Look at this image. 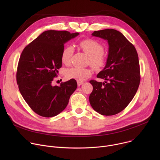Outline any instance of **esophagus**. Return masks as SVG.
Here are the masks:
<instances>
[{"label": "esophagus", "mask_w": 160, "mask_h": 160, "mask_svg": "<svg viewBox=\"0 0 160 160\" xmlns=\"http://www.w3.org/2000/svg\"><path fill=\"white\" fill-rule=\"evenodd\" d=\"M77 84H78V86H80L81 85H82V84H83V82H82L77 81Z\"/></svg>", "instance_id": "obj_1"}]
</instances>
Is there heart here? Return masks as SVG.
Returning a JSON list of instances; mask_svg holds the SVG:
<instances>
[{"mask_svg": "<svg viewBox=\"0 0 160 160\" xmlns=\"http://www.w3.org/2000/svg\"><path fill=\"white\" fill-rule=\"evenodd\" d=\"M78 46L86 54L89 56V63L96 70L102 68L106 62V57L103 52L104 48L99 42L91 38L84 39L79 42ZM74 52L73 48L68 45L62 50L61 60L65 64H70L72 62ZM92 75V70L90 68L73 67L66 71V76L69 79H75L82 82Z\"/></svg>", "mask_w": 160, "mask_h": 160, "instance_id": "1", "label": "heart"}]
</instances>
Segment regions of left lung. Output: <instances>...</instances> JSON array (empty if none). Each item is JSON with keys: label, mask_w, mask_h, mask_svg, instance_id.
<instances>
[{"label": "left lung", "mask_w": 160, "mask_h": 160, "mask_svg": "<svg viewBox=\"0 0 160 160\" xmlns=\"http://www.w3.org/2000/svg\"><path fill=\"white\" fill-rule=\"evenodd\" d=\"M92 35L106 40L109 51L106 64L97 75L106 82L90 81L93 86L90 104L102 115H116L128 105L139 86L138 54L133 45L116 30L94 31Z\"/></svg>", "instance_id": "8db88e82"}]
</instances>
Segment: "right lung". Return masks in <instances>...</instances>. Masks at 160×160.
Segmentation results:
<instances>
[{
	"instance_id": "obj_1",
	"label": "right lung",
	"mask_w": 160,
	"mask_h": 160,
	"mask_svg": "<svg viewBox=\"0 0 160 160\" xmlns=\"http://www.w3.org/2000/svg\"><path fill=\"white\" fill-rule=\"evenodd\" d=\"M68 31L48 30L25 48L18 64L19 92L30 108L43 117L58 115L67 106L77 87L75 79L52 86L62 66L64 44L78 35Z\"/></svg>"
}]
</instances>
